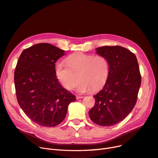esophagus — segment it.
<instances>
[{
    "instance_id": "esophagus-1",
    "label": "esophagus",
    "mask_w": 158,
    "mask_h": 158,
    "mask_svg": "<svg viewBox=\"0 0 158 158\" xmlns=\"http://www.w3.org/2000/svg\"><path fill=\"white\" fill-rule=\"evenodd\" d=\"M84 96L82 95H77L76 96V98H77V99H81V98H83Z\"/></svg>"
}]
</instances>
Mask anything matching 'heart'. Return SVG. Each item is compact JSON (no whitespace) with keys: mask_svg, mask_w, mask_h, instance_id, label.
Returning <instances> with one entry per match:
<instances>
[{"mask_svg":"<svg viewBox=\"0 0 158 158\" xmlns=\"http://www.w3.org/2000/svg\"><path fill=\"white\" fill-rule=\"evenodd\" d=\"M67 62H59L56 67L57 77L67 89H73L79 78L81 81L77 88L79 93H85L91 89L99 90L106 84L110 64L105 56L75 53L67 59Z\"/></svg>","mask_w":158,"mask_h":158,"instance_id":"1","label":"heart"}]
</instances>
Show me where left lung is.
<instances>
[{"instance_id":"obj_1","label":"left lung","mask_w":158,"mask_h":158,"mask_svg":"<svg viewBox=\"0 0 158 158\" xmlns=\"http://www.w3.org/2000/svg\"><path fill=\"white\" fill-rule=\"evenodd\" d=\"M110 64V73L103 88L95 95L90 119L101 126H111L126 118L137 102L141 83L139 63L135 55L119 46L96 49Z\"/></svg>"}]
</instances>
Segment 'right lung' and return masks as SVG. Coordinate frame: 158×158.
<instances>
[{
  "label": "right lung",
  "instance_id": "1",
  "mask_svg": "<svg viewBox=\"0 0 158 158\" xmlns=\"http://www.w3.org/2000/svg\"><path fill=\"white\" fill-rule=\"evenodd\" d=\"M64 51L48 43L25 49L14 72L18 102L32 121L43 127H54L67 115L76 97L63 88L56 77L55 64Z\"/></svg>",
  "mask_w": 158,
  "mask_h": 158
}]
</instances>
